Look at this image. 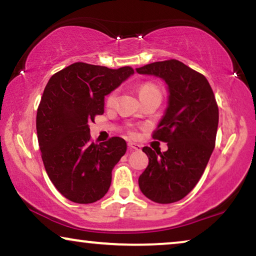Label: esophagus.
<instances>
[{"label": "esophagus", "mask_w": 256, "mask_h": 256, "mask_svg": "<svg viewBox=\"0 0 256 256\" xmlns=\"http://www.w3.org/2000/svg\"><path fill=\"white\" fill-rule=\"evenodd\" d=\"M128 146L130 150H141V146L138 144V143H134V142H129Z\"/></svg>", "instance_id": "esophagus-1"}]
</instances>
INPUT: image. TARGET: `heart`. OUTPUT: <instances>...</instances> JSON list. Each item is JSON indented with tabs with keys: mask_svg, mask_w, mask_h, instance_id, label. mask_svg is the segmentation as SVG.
I'll return each mask as SVG.
<instances>
[{
	"mask_svg": "<svg viewBox=\"0 0 256 256\" xmlns=\"http://www.w3.org/2000/svg\"><path fill=\"white\" fill-rule=\"evenodd\" d=\"M152 93H160L158 87H157L155 84L144 82V84H141V85L138 86L140 98L148 96V94H152ZM115 101H116V90H113V92H110L107 96L106 104L108 107H112L115 104Z\"/></svg>",
	"mask_w": 256,
	"mask_h": 256,
	"instance_id": "b5f03b06",
	"label": "heart"
}]
</instances>
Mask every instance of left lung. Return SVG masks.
Returning <instances> with one entry per match:
<instances>
[{
    "label": "left lung",
    "instance_id": "8db88e82",
    "mask_svg": "<svg viewBox=\"0 0 256 256\" xmlns=\"http://www.w3.org/2000/svg\"><path fill=\"white\" fill-rule=\"evenodd\" d=\"M168 85V107L152 138L168 143L166 152L142 150L149 164L138 178L142 194L170 204L190 194L200 180L216 146L219 110L208 79L176 59L136 68Z\"/></svg>",
    "mask_w": 256,
    "mask_h": 256
}]
</instances>
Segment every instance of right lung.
Returning a JSON list of instances; mask_svg holds the SVG:
<instances>
[{"label":"right lung","instance_id":"add662e5","mask_svg":"<svg viewBox=\"0 0 256 256\" xmlns=\"http://www.w3.org/2000/svg\"><path fill=\"white\" fill-rule=\"evenodd\" d=\"M134 70L86 62L54 74L37 110L38 144L45 170L56 188L78 204H90L107 194L112 170L127 150L121 138L96 144L90 124L104 114V96L118 88Z\"/></svg>","mask_w":256,"mask_h":256}]
</instances>
